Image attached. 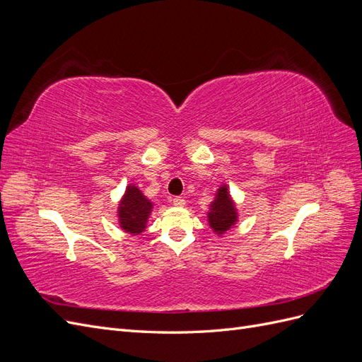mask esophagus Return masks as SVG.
Segmentation results:
<instances>
[{
  "mask_svg": "<svg viewBox=\"0 0 362 362\" xmlns=\"http://www.w3.org/2000/svg\"><path fill=\"white\" fill-rule=\"evenodd\" d=\"M172 202H173L175 206H184V205H185V199L180 198V196H177V198H173Z\"/></svg>",
  "mask_w": 362,
  "mask_h": 362,
  "instance_id": "34e87169",
  "label": "esophagus"
}]
</instances>
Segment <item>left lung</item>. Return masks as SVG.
<instances>
[{
	"mask_svg": "<svg viewBox=\"0 0 362 362\" xmlns=\"http://www.w3.org/2000/svg\"><path fill=\"white\" fill-rule=\"evenodd\" d=\"M238 221V213L235 204L228 192L226 184H223L217 190L214 201L210 204L208 211V225L213 228V231L218 235H223L229 231Z\"/></svg>",
	"mask_w": 362,
	"mask_h": 362,
	"instance_id": "left-lung-1",
	"label": "left lung"
}]
</instances>
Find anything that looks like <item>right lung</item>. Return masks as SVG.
Here are the masks:
<instances>
[{"mask_svg":"<svg viewBox=\"0 0 362 362\" xmlns=\"http://www.w3.org/2000/svg\"><path fill=\"white\" fill-rule=\"evenodd\" d=\"M151 211L152 202L137 185L129 184L117 206L119 226L128 234L139 235L145 231Z\"/></svg>","mask_w":362,"mask_h":362,"instance_id":"add662e5","label":"right lung"}]
</instances>
